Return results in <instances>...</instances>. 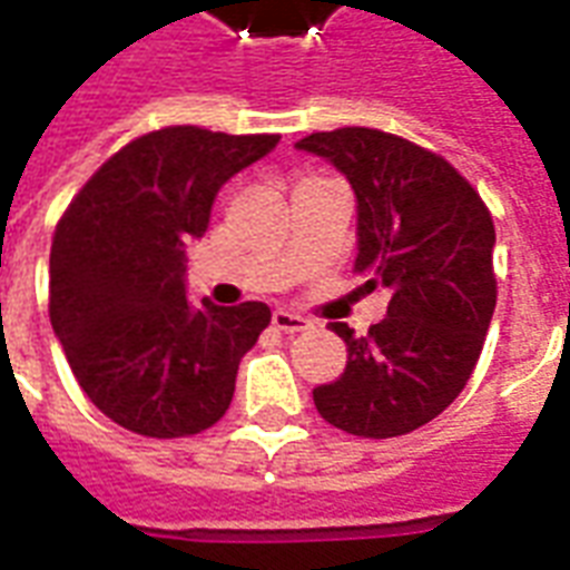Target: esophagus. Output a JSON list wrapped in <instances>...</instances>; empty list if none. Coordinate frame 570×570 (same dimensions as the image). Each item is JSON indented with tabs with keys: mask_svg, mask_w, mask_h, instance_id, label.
<instances>
[{
	"mask_svg": "<svg viewBox=\"0 0 570 570\" xmlns=\"http://www.w3.org/2000/svg\"><path fill=\"white\" fill-rule=\"evenodd\" d=\"M272 326L277 328V332H286V335H296V332H307V328L314 326L311 320L302 317V314H293V311H274L272 314Z\"/></svg>",
	"mask_w": 570,
	"mask_h": 570,
	"instance_id": "1",
	"label": "esophagus"
}]
</instances>
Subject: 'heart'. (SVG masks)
Wrapping results in <instances>:
<instances>
[{
  "label": "heart",
  "mask_w": 570,
  "mask_h": 570,
  "mask_svg": "<svg viewBox=\"0 0 570 570\" xmlns=\"http://www.w3.org/2000/svg\"><path fill=\"white\" fill-rule=\"evenodd\" d=\"M302 184H305V180H302Z\"/></svg>",
  "instance_id": "1"
}]
</instances>
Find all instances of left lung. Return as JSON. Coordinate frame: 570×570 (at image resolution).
Instances as JSON below:
<instances>
[{
    "instance_id": "obj_1",
    "label": "left lung",
    "mask_w": 570,
    "mask_h": 570,
    "mask_svg": "<svg viewBox=\"0 0 570 570\" xmlns=\"http://www.w3.org/2000/svg\"><path fill=\"white\" fill-rule=\"evenodd\" d=\"M298 150L323 156L356 193V263L390 289L386 317L353 335L338 381L314 390L320 416L360 438L407 435L465 390L495 311L489 208L444 156L399 135L344 126Z\"/></svg>"
}]
</instances>
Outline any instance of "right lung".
Wrapping results in <instances>:
<instances>
[{"mask_svg": "<svg viewBox=\"0 0 570 570\" xmlns=\"http://www.w3.org/2000/svg\"><path fill=\"white\" fill-rule=\"evenodd\" d=\"M281 135L166 126L135 138L71 199L50 244V326L99 411L145 438L199 435L229 411L263 302H187V244L232 175Z\"/></svg>", "mask_w": 570, "mask_h": 570, "instance_id": "obj_1", "label": "right lung"}]
</instances>
